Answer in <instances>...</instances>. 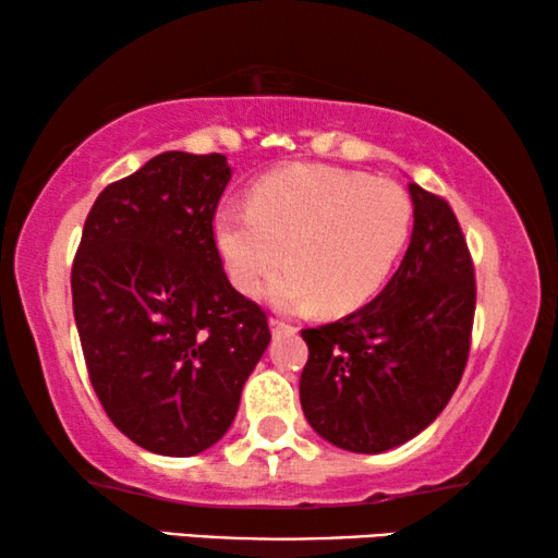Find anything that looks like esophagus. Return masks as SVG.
<instances>
[{"label": "esophagus", "instance_id": "1", "mask_svg": "<svg viewBox=\"0 0 558 558\" xmlns=\"http://www.w3.org/2000/svg\"><path fill=\"white\" fill-rule=\"evenodd\" d=\"M269 327H271V332L274 335H279V332H294V327L292 325H287V323H281V319H269Z\"/></svg>", "mask_w": 558, "mask_h": 558}]
</instances>
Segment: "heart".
I'll return each instance as SVG.
<instances>
[{"mask_svg": "<svg viewBox=\"0 0 558 558\" xmlns=\"http://www.w3.org/2000/svg\"><path fill=\"white\" fill-rule=\"evenodd\" d=\"M414 208L391 180L327 165H292L251 190L248 208L223 205L213 216V241L228 279L274 307L348 315L380 292L409 241ZM288 251L284 252L283 248Z\"/></svg>", "mask_w": 558, "mask_h": 558, "instance_id": "heart-1", "label": "heart"}]
</instances>
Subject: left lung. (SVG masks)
Returning <instances> with one entry per match:
<instances>
[{"instance_id": "obj_1", "label": "left lung", "mask_w": 558, "mask_h": 558, "mask_svg": "<svg viewBox=\"0 0 558 558\" xmlns=\"http://www.w3.org/2000/svg\"><path fill=\"white\" fill-rule=\"evenodd\" d=\"M414 228L376 300L340 323L304 330L300 401L330 445L380 454L441 414L460 384L475 317V271L454 213L411 182Z\"/></svg>"}]
</instances>
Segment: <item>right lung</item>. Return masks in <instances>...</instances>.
<instances>
[{
  "instance_id": "1",
  "label": "right lung",
  "mask_w": 558,
  "mask_h": 558,
  "mask_svg": "<svg viewBox=\"0 0 558 558\" xmlns=\"http://www.w3.org/2000/svg\"><path fill=\"white\" fill-rule=\"evenodd\" d=\"M223 155L165 151L96 197L73 264V315L88 376L117 429L193 457L231 429L271 335L223 271L213 216Z\"/></svg>"
}]
</instances>
